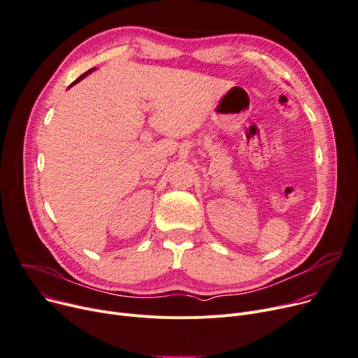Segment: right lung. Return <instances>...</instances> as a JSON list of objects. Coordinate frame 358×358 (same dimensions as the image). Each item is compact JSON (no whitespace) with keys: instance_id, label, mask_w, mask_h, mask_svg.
<instances>
[{"instance_id":"right-lung-1","label":"right lung","mask_w":358,"mask_h":358,"mask_svg":"<svg viewBox=\"0 0 358 358\" xmlns=\"http://www.w3.org/2000/svg\"><path fill=\"white\" fill-rule=\"evenodd\" d=\"M90 71H92V70H89V71H86V73H83V75H82V76H79V78H78V79H76V80H75V82H73V83H71V85H75V83H78V82H80V80H82V79H83V78H86V76H87V75H89V73H90ZM71 85H70V86H71Z\"/></svg>"}]
</instances>
